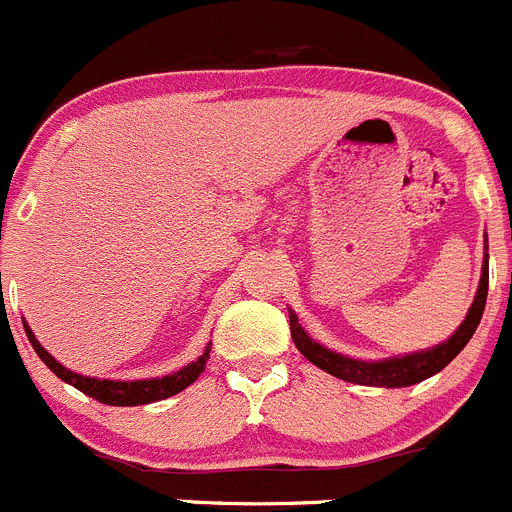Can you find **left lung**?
I'll list each match as a JSON object with an SVG mask.
<instances>
[{
    "label": "left lung",
    "instance_id": "obj_1",
    "mask_svg": "<svg viewBox=\"0 0 512 512\" xmlns=\"http://www.w3.org/2000/svg\"><path fill=\"white\" fill-rule=\"evenodd\" d=\"M488 253H485L483 264V279H480L478 296L472 301L470 311H467L465 321L460 324L455 334H452L447 342L437 344V347L427 349V352L407 354V357H394L384 359V362H359V359L342 357V354L332 352V349L316 344L309 334L301 329L299 319H296L294 311H289V324H291V339L299 347V352L309 359L311 364H316L324 372L334 374V377L344 379V382L352 384H367V387H410V384L422 382V379L432 377L440 369H445L457 354L465 349V344L470 342L475 329H478L480 319H483L485 311V299H488Z\"/></svg>",
    "mask_w": 512,
    "mask_h": 512
}]
</instances>
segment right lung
Segmentation results:
<instances>
[{
    "label": "right lung",
    "mask_w": 512,
    "mask_h": 512,
    "mask_svg": "<svg viewBox=\"0 0 512 512\" xmlns=\"http://www.w3.org/2000/svg\"><path fill=\"white\" fill-rule=\"evenodd\" d=\"M24 332H27V339L32 342L37 357H40L42 362H45L47 367H50L52 372L62 379V382L72 384V387H77L80 392H85L87 397L102 402V405H113V407L150 405V402L168 399V397H173V394L183 392L188 384L196 382L198 374H201L203 367H206L208 352H211V349H206V352H203V357H198V362L188 364V367H183L180 372L168 374V377H163V379H143V382H113V379L82 377V374L70 372V369L62 367L57 359H52L50 352H45V347H42L37 339H34L32 329H29L27 324H24Z\"/></svg>",
    "instance_id": "1"
}]
</instances>
